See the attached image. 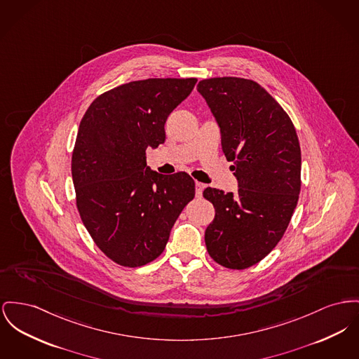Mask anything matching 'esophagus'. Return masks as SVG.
I'll use <instances>...</instances> for the list:
<instances>
[{"mask_svg":"<svg viewBox=\"0 0 359 359\" xmlns=\"http://www.w3.org/2000/svg\"><path fill=\"white\" fill-rule=\"evenodd\" d=\"M203 189H205V184H203V183H199V182L195 183V195H196L198 198L202 196V191H203Z\"/></svg>","mask_w":359,"mask_h":359,"instance_id":"esophagus-1","label":"esophagus"}]
</instances>
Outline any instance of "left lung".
Here are the masks:
<instances>
[{"instance_id": "obj_1", "label": "left lung", "mask_w": 359, "mask_h": 359, "mask_svg": "<svg viewBox=\"0 0 359 359\" xmlns=\"http://www.w3.org/2000/svg\"><path fill=\"white\" fill-rule=\"evenodd\" d=\"M221 130L222 151L238 182L237 194L208 187L215 215L205 232L218 264L244 270L275 248L301 190V149L286 111L257 83L238 77L199 81Z\"/></svg>"}]
</instances>
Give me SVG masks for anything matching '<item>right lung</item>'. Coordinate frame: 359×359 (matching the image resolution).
Masks as SVG:
<instances>
[{"label": "right lung", "mask_w": 359, "mask_h": 359, "mask_svg": "<svg viewBox=\"0 0 359 359\" xmlns=\"http://www.w3.org/2000/svg\"><path fill=\"white\" fill-rule=\"evenodd\" d=\"M196 79H148L116 86L88 107L72 156L76 205L99 250L125 267L158 257L195 196L189 173L161 175L147 149L165 141V122Z\"/></svg>", "instance_id": "add662e5"}]
</instances>
